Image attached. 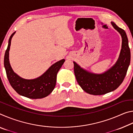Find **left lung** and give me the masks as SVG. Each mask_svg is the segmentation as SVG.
Returning <instances> with one entry per match:
<instances>
[{
  "mask_svg": "<svg viewBox=\"0 0 133 133\" xmlns=\"http://www.w3.org/2000/svg\"><path fill=\"white\" fill-rule=\"evenodd\" d=\"M111 24L122 37V48L115 65L104 73L96 75L84 70L73 62L74 71L78 84L90 94L102 95L117 89L124 79L130 65L131 55L126 33L114 22H111Z\"/></svg>",
  "mask_w": 133,
  "mask_h": 133,
  "instance_id": "8db88e82",
  "label": "left lung"
}]
</instances>
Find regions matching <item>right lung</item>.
Masks as SVG:
<instances>
[{"label": "right lung", "instance_id": "obj_1", "mask_svg": "<svg viewBox=\"0 0 133 133\" xmlns=\"http://www.w3.org/2000/svg\"><path fill=\"white\" fill-rule=\"evenodd\" d=\"M16 31L10 36L9 40L8 48L4 54V66L6 75L11 86L20 94L29 98H42L50 94L56 83V77L58 70L65 61L62 59L53 64L48 70L39 77L33 80H26L20 77L14 73L9 63V51L11 44V40Z\"/></svg>", "mask_w": 133, "mask_h": 133}]
</instances>
